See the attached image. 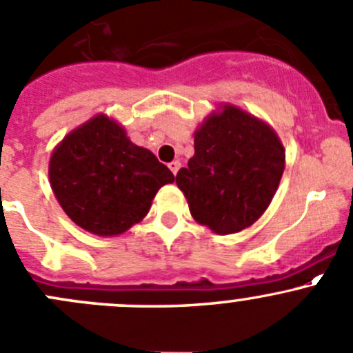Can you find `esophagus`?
Masks as SVG:
<instances>
[{
  "instance_id": "esophagus-1",
  "label": "esophagus",
  "mask_w": 353,
  "mask_h": 353,
  "mask_svg": "<svg viewBox=\"0 0 353 353\" xmlns=\"http://www.w3.org/2000/svg\"><path fill=\"white\" fill-rule=\"evenodd\" d=\"M169 169L172 170V174H174V176H176L177 170L181 169V162H179V160H174V162H170L169 163Z\"/></svg>"
}]
</instances>
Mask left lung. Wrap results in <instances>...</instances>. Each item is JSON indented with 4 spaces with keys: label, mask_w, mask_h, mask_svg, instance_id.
<instances>
[{
    "label": "left lung",
    "mask_w": 353,
    "mask_h": 353,
    "mask_svg": "<svg viewBox=\"0 0 353 353\" xmlns=\"http://www.w3.org/2000/svg\"><path fill=\"white\" fill-rule=\"evenodd\" d=\"M285 163V146L268 122L219 103L194 131V155L176 183L198 224L234 234L268 210Z\"/></svg>",
    "instance_id": "8db88e82"
}]
</instances>
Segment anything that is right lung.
Masks as SVG:
<instances>
[{"label": "right lung", "instance_id": "right-lung-1", "mask_svg": "<svg viewBox=\"0 0 353 353\" xmlns=\"http://www.w3.org/2000/svg\"><path fill=\"white\" fill-rule=\"evenodd\" d=\"M48 176L70 221L105 238L141 222L157 191L174 183V174L107 114L65 134L51 152Z\"/></svg>", "mask_w": 353, "mask_h": 353}]
</instances>
